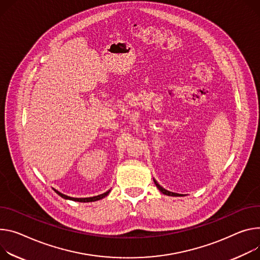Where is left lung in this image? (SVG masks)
<instances>
[{
  "label": "left lung",
  "mask_w": 260,
  "mask_h": 260,
  "mask_svg": "<svg viewBox=\"0 0 260 260\" xmlns=\"http://www.w3.org/2000/svg\"><path fill=\"white\" fill-rule=\"evenodd\" d=\"M154 183L156 184V186L158 187V190L162 193V194H165V195H168V196H182V195H180V194H176V193H172V192H169V191H167V190H165V188H162L155 180H154Z\"/></svg>",
  "instance_id": "obj_1"
}]
</instances>
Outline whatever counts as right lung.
I'll return each mask as SVG.
<instances>
[{"instance_id": "obj_1", "label": "right lung", "mask_w": 260, "mask_h": 260, "mask_svg": "<svg viewBox=\"0 0 260 260\" xmlns=\"http://www.w3.org/2000/svg\"><path fill=\"white\" fill-rule=\"evenodd\" d=\"M59 196H61L62 198H64V199H69V200H74V201H79V202H92V201H98V200H100V199H103L104 197H106L109 193H110V191L109 192H107V193H104V194H102V195H99V196H94V197H90V198H73V197H69V196H66V195H64V194H62V193H60V192H58L57 190H54Z\"/></svg>"}]
</instances>
